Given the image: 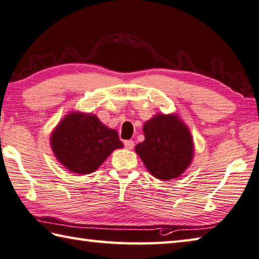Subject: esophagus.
<instances>
[{"label": "esophagus", "instance_id": "1", "mask_svg": "<svg viewBox=\"0 0 259 259\" xmlns=\"http://www.w3.org/2000/svg\"><path fill=\"white\" fill-rule=\"evenodd\" d=\"M124 146L126 149H128V150H132L134 148V142L132 140H126V141H124Z\"/></svg>", "mask_w": 259, "mask_h": 259}]
</instances>
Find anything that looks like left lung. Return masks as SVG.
Wrapping results in <instances>:
<instances>
[{
  "label": "left lung",
  "instance_id": "8db88e82",
  "mask_svg": "<svg viewBox=\"0 0 259 259\" xmlns=\"http://www.w3.org/2000/svg\"><path fill=\"white\" fill-rule=\"evenodd\" d=\"M143 133L146 139L137 144L135 152L156 179L179 178L191 164L193 140L178 115L158 113L144 124Z\"/></svg>",
  "mask_w": 259,
  "mask_h": 259
}]
</instances>
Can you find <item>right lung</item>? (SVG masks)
Instances as JSON below:
<instances>
[{
  "mask_svg": "<svg viewBox=\"0 0 259 259\" xmlns=\"http://www.w3.org/2000/svg\"><path fill=\"white\" fill-rule=\"evenodd\" d=\"M54 156L71 173L97 170L115 149L122 148L117 131L103 125L95 115L70 112L51 134Z\"/></svg>",
  "mask_w": 259,
  "mask_h": 259,
  "instance_id": "right-lung-1",
  "label": "right lung"
}]
</instances>
